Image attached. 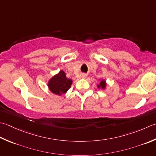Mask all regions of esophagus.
Returning a JSON list of instances; mask_svg holds the SVG:
<instances>
[{
  "label": "esophagus",
  "instance_id": "1",
  "mask_svg": "<svg viewBox=\"0 0 156 156\" xmlns=\"http://www.w3.org/2000/svg\"><path fill=\"white\" fill-rule=\"evenodd\" d=\"M81 77H82L83 78H85V77H87V75H85V74H83Z\"/></svg>",
  "mask_w": 156,
  "mask_h": 156
}]
</instances>
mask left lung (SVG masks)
<instances>
[{"label": "left lung", "instance_id": "left-lung-1", "mask_svg": "<svg viewBox=\"0 0 156 156\" xmlns=\"http://www.w3.org/2000/svg\"><path fill=\"white\" fill-rule=\"evenodd\" d=\"M106 81L104 80V79H102L99 85H98V88H101L102 90H104L105 88H106Z\"/></svg>", "mask_w": 156, "mask_h": 156}]
</instances>
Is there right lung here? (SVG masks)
<instances>
[{"label": "right lung", "mask_w": 156, "mask_h": 156, "mask_svg": "<svg viewBox=\"0 0 156 156\" xmlns=\"http://www.w3.org/2000/svg\"><path fill=\"white\" fill-rule=\"evenodd\" d=\"M72 83L73 81L71 79H68L66 77L65 73L63 71H60L58 74L53 76L50 79L48 86L53 94L61 96L69 90Z\"/></svg>", "instance_id": "1"}]
</instances>
